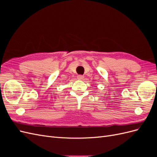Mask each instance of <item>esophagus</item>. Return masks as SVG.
Here are the masks:
<instances>
[{
  "mask_svg": "<svg viewBox=\"0 0 157 157\" xmlns=\"http://www.w3.org/2000/svg\"><path fill=\"white\" fill-rule=\"evenodd\" d=\"M79 80H82L84 78V76L82 75H78V77H77Z\"/></svg>",
  "mask_w": 157,
  "mask_h": 157,
  "instance_id": "1",
  "label": "esophagus"
}]
</instances>
